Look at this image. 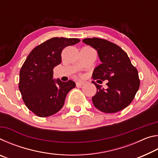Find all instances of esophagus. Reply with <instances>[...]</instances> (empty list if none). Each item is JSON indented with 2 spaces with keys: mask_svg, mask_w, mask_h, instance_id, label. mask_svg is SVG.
Masks as SVG:
<instances>
[{
  "mask_svg": "<svg viewBox=\"0 0 158 158\" xmlns=\"http://www.w3.org/2000/svg\"><path fill=\"white\" fill-rule=\"evenodd\" d=\"M84 84V82H83V81H77L76 82V85L77 87H81Z\"/></svg>",
  "mask_w": 158,
  "mask_h": 158,
  "instance_id": "34e87169",
  "label": "esophagus"
}]
</instances>
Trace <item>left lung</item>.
<instances>
[{
    "label": "left lung",
    "instance_id": "obj_1",
    "mask_svg": "<svg viewBox=\"0 0 158 158\" xmlns=\"http://www.w3.org/2000/svg\"><path fill=\"white\" fill-rule=\"evenodd\" d=\"M83 42L97 50L102 62L95 68L92 78L108 81L106 89L92 81L97 88V93L92 98L93 105L105 113H116L127 107L139 88L140 80L137 69L126 52L104 39L85 38Z\"/></svg>",
    "mask_w": 158,
    "mask_h": 158
}]
</instances>
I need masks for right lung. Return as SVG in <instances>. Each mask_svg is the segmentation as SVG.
I'll list each match as a JSON object with an SVG mask.
<instances>
[{
  "label": "right lung",
  "mask_w": 158,
  "mask_h": 158,
  "mask_svg": "<svg viewBox=\"0 0 158 158\" xmlns=\"http://www.w3.org/2000/svg\"><path fill=\"white\" fill-rule=\"evenodd\" d=\"M80 42L77 38L53 37L31 51L19 73V89L26 106L40 117L57 113L63 107L66 95L76 86L53 79V69L61 63V52L68 46Z\"/></svg>",
  "instance_id": "1"
}]
</instances>
